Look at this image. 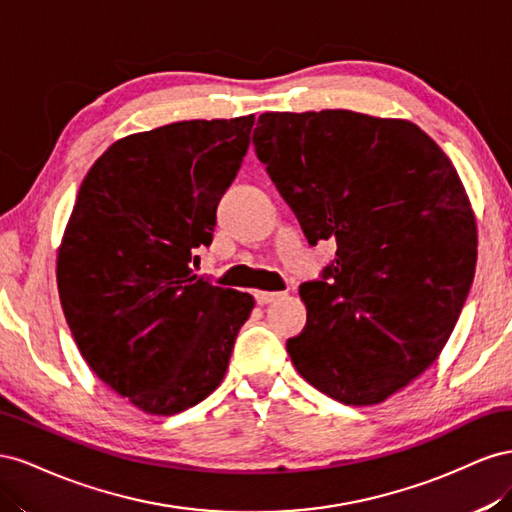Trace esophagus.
Instances as JSON below:
<instances>
[{
    "label": "esophagus",
    "instance_id": "34e87169",
    "mask_svg": "<svg viewBox=\"0 0 512 512\" xmlns=\"http://www.w3.org/2000/svg\"><path fill=\"white\" fill-rule=\"evenodd\" d=\"M281 296H283L281 291H255V298H257L259 304H270V302H274L276 298H281Z\"/></svg>",
    "mask_w": 512,
    "mask_h": 512
}]
</instances>
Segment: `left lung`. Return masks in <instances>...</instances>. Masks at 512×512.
I'll list each match as a JSON object with an SVG mask.
<instances>
[{"label":"left lung","instance_id":"left-lung-1","mask_svg":"<svg viewBox=\"0 0 512 512\" xmlns=\"http://www.w3.org/2000/svg\"><path fill=\"white\" fill-rule=\"evenodd\" d=\"M255 152L306 240L337 242L304 283L296 371L345 405H375L442 354L476 270V216L455 165L410 120L347 109L261 113Z\"/></svg>","mask_w":512,"mask_h":512}]
</instances>
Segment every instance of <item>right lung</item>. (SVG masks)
Instances as JSON below:
<instances>
[{"mask_svg":"<svg viewBox=\"0 0 512 512\" xmlns=\"http://www.w3.org/2000/svg\"><path fill=\"white\" fill-rule=\"evenodd\" d=\"M255 115L173 122L118 139L81 182L57 289L83 360L145 414L212 394L255 298L191 270L242 167Z\"/></svg>","mask_w":512,"mask_h":512,"instance_id":"right-lung-1","label":"right lung"}]
</instances>
